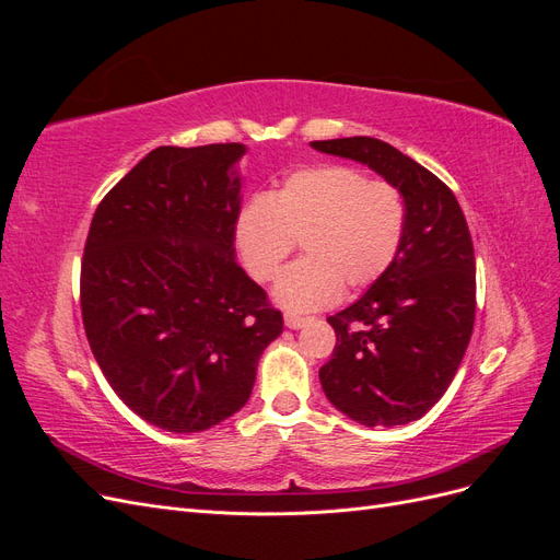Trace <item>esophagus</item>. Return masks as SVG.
Instances as JSON below:
<instances>
[{"label": "esophagus", "mask_w": 560, "mask_h": 560, "mask_svg": "<svg viewBox=\"0 0 560 560\" xmlns=\"http://www.w3.org/2000/svg\"><path fill=\"white\" fill-rule=\"evenodd\" d=\"M303 325H306V317H301V315H296V313H284V327L301 329Z\"/></svg>", "instance_id": "esophagus-1"}]
</instances>
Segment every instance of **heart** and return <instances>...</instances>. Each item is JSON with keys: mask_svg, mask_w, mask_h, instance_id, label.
<instances>
[{"mask_svg": "<svg viewBox=\"0 0 560 560\" xmlns=\"http://www.w3.org/2000/svg\"><path fill=\"white\" fill-rule=\"evenodd\" d=\"M406 233V200L395 184L352 165L301 167L278 189L254 196L235 217V247L249 276L273 280L301 243L306 259L278 278L273 296L287 311L331 306L362 292L395 264Z\"/></svg>", "mask_w": 560, "mask_h": 560, "instance_id": "b5f03b06", "label": "heart"}]
</instances>
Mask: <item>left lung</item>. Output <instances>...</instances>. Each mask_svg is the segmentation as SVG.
<instances>
[{
    "mask_svg": "<svg viewBox=\"0 0 560 560\" xmlns=\"http://www.w3.org/2000/svg\"><path fill=\"white\" fill-rule=\"evenodd\" d=\"M322 154L369 165L406 200V233L395 264L346 311L319 369L327 399L366 428L425 416L460 366L477 311L471 235L448 186L376 138L311 142Z\"/></svg>",
    "mask_w": 560,
    "mask_h": 560,
    "instance_id": "left-lung-1",
    "label": "left lung"
}]
</instances>
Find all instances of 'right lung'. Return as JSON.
<instances>
[{
    "mask_svg": "<svg viewBox=\"0 0 560 560\" xmlns=\"http://www.w3.org/2000/svg\"><path fill=\"white\" fill-rule=\"evenodd\" d=\"M245 144L159 147L100 202L81 259V317L130 411L202 432L241 411L282 313L235 264Z\"/></svg>",
    "mask_w": 560,
    "mask_h": 560,
    "instance_id": "right-lung-1",
    "label": "right lung"
}]
</instances>
